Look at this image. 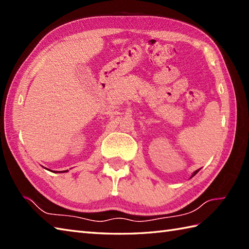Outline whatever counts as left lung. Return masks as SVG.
Returning <instances> with one entry per match:
<instances>
[{"instance_id": "obj_1", "label": "left lung", "mask_w": 249, "mask_h": 249, "mask_svg": "<svg viewBox=\"0 0 249 249\" xmlns=\"http://www.w3.org/2000/svg\"><path fill=\"white\" fill-rule=\"evenodd\" d=\"M198 171H199V170H196V171L194 172V174H193V177H194V176H196V174H197V173H198Z\"/></svg>"}]
</instances>
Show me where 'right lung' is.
<instances>
[{"label":"right lung","mask_w":249,"mask_h":249,"mask_svg":"<svg viewBox=\"0 0 249 249\" xmlns=\"http://www.w3.org/2000/svg\"><path fill=\"white\" fill-rule=\"evenodd\" d=\"M66 171H68V170H65V171H63V172H66Z\"/></svg>","instance_id":"right-lung-1"}]
</instances>
